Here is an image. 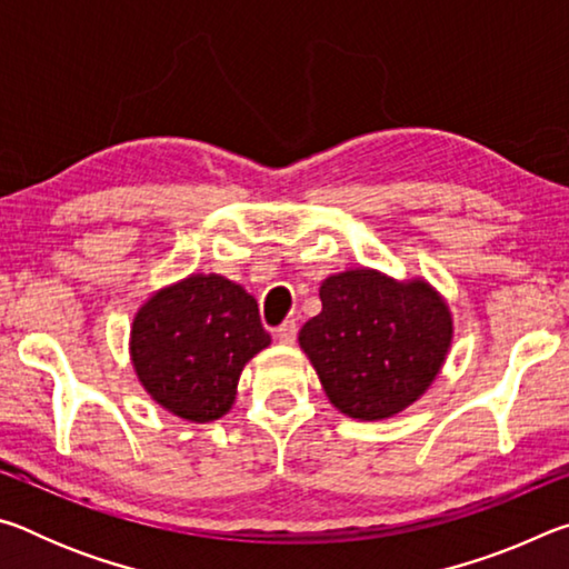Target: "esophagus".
Masks as SVG:
<instances>
[{"mask_svg": "<svg viewBox=\"0 0 569 569\" xmlns=\"http://www.w3.org/2000/svg\"><path fill=\"white\" fill-rule=\"evenodd\" d=\"M296 333H298L296 321H283V323L276 329V339H278V343L291 346V343L296 341Z\"/></svg>", "mask_w": 569, "mask_h": 569, "instance_id": "obj_1", "label": "esophagus"}]
</instances>
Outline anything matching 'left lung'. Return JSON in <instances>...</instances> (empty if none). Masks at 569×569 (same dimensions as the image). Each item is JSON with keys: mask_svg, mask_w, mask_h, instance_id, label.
<instances>
[{"mask_svg": "<svg viewBox=\"0 0 569 569\" xmlns=\"http://www.w3.org/2000/svg\"><path fill=\"white\" fill-rule=\"evenodd\" d=\"M319 296L321 313L303 323L298 346L336 409L381 421L427 393L455 339L449 303L427 278L349 268L326 278Z\"/></svg>", "mask_w": 569, "mask_h": 569, "instance_id": "8db88e82", "label": "left lung"}]
</instances>
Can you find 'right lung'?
Wrapping results in <instances>:
<instances>
[{"mask_svg": "<svg viewBox=\"0 0 569 569\" xmlns=\"http://www.w3.org/2000/svg\"><path fill=\"white\" fill-rule=\"evenodd\" d=\"M268 346L256 298L218 273L158 288L130 326L134 377L152 401L192 423L226 417L240 371Z\"/></svg>", "mask_w": 569, "mask_h": 569, "instance_id": "obj_1", "label": "right lung"}]
</instances>
